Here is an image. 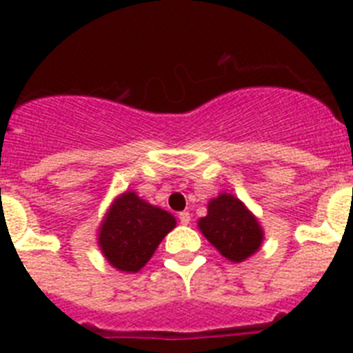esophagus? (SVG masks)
Segmentation results:
<instances>
[{
    "instance_id": "esophagus-1",
    "label": "esophagus",
    "mask_w": 353,
    "mask_h": 353,
    "mask_svg": "<svg viewBox=\"0 0 353 353\" xmlns=\"http://www.w3.org/2000/svg\"><path fill=\"white\" fill-rule=\"evenodd\" d=\"M179 219H180V223H182V224H189V223H191V214H189V212H185V210L180 212Z\"/></svg>"
}]
</instances>
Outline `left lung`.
<instances>
[{
  "instance_id": "1",
  "label": "left lung",
  "mask_w": 353,
  "mask_h": 353,
  "mask_svg": "<svg viewBox=\"0 0 353 353\" xmlns=\"http://www.w3.org/2000/svg\"><path fill=\"white\" fill-rule=\"evenodd\" d=\"M199 230L217 251L232 261H244L256 252L263 239L260 224L232 194H221L208 203V215Z\"/></svg>"
}]
</instances>
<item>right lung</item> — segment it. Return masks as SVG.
<instances>
[{
  "label": "right lung",
  "mask_w": 353,
  "mask_h": 353,
  "mask_svg": "<svg viewBox=\"0 0 353 353\" xmlns=\"http://www.w3.org/2000/svg\"><path fill=\"white\" fill-rule=\"evenodd\" d=\"M174 224V217L166 210L125 192L104 219L99 244L114 269L138 272Z\"/></svg>",
  "instance_id": "obj_1"
}]
</instances>
